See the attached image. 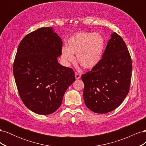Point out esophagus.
<instances>
[{"label": "esophagus", "instance_id": "esophagus-1", "mask_svg": "<svg viewBox=\"0 0 146 146\" xmlns=\"http://www.w3.org/2000/svg\"><path fill=\"white\" fill-rule=\"evenodd\" d=\"M80 77H81V76L79 73H78V72L75 73V77H76V79H79L80 78Z\"/></svg>", "mask_w": 146, "mask_h": 146}]
</instances>
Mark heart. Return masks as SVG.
<instances>
[{
	"label": "heart",
	"mask_w": 146,
	"mask_h": 146,
	"mask_svg": "<svg viewBox=\"0 0 146 146\" xmlns=\"http://www.w3.org/2000/svg\"><path fill=\"white\" fill-rule=\"evenodd\" d=\"M104 46V38L100 34L78 33L68 39L67 47H63L61 58L65 64L69 65L74 61V55H77V61L82 67L91 69L100 61Z\"/></svg>",
	"instance_id": "obj_1"
}]
</instances>
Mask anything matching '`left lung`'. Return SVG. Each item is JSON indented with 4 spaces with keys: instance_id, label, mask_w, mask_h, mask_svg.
<instances>
[{
    "instance_id": "1",
    "label": "left lung",
    "mask_w": 146,
    "mask_h": 146,
    "mask_svg": "<svg viewBox=\"0 0 146 146\" xmlns=\"http://www.w3.org/2000/svg\"><path fill=\"white\" fill-rule=\"evenodd\" d=\"M131 70L129 51L122 37L114 32L99 63L82 76L86 107L100 114L117 108L129 92Z\"/></svg>"
}]
</instances>
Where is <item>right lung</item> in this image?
<instances>
[{"label": "right lung", "instance_id": "right-lung-1", "mask_svg": "<svg viewBox=\"0 0 146 146\" xmlns=\"http://www.w3.org/2000/svg\"><path fill=\"white\" fill-rule=\"evenodd\" d=\"M63 42L52 27L27 34L17 48L13 71L20 98L31 111L54 113L68 88L76 80L72 68L60 64Z\"/></svg>", "mask_w": 146, "mask_h": 146}]
</instances>
